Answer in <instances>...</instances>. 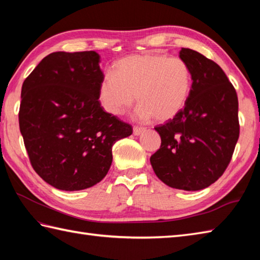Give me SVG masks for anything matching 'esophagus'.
Returning <instances> with one entry per match:
<instances>
[{
  "label": "esophagus",
  "instance_id": "obj_1",
  "mask_svg": "<svg viewBox=\"0 0 260 260\" xmlns=\"http://www.w3.org/2000/svg\"><path fill=\"white\" fill-rule=\"evenodd\" d=\"M145 131V128L144 127H139V126H134V128H133V133H134V135H136V136H139V135H141L143 132Z\"/></svg>",
  "mask_w": 260,
  "mask_h": 260
}]
</instances>
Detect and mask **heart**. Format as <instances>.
<instances>
[{
  "mask_svg": "<svg viewBox=\"0 0 260 260\" xmlns=\"http://www.w3.org/2000/svg\"><path fill=\"white\" fill-rule=\"evenodd\" d=\"M192 89V73L184 60L159 53L132 54L113 66L98 87L105 112L119 116L135 102L143 119L172 120L185 107Z\"/></svg>",
  "mask_w": 260,
  "mask_h": 260,
  "instance_id": "obj_1",
  "label": "heart"
}]
</instances>
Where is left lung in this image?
Listing matches in <instances>:
<instances>
[{
    "label": "left lung",
    "instance_id": "obj_1",
    "mask_svg": "<svg viewBox=\"0 0 260 260\" xmlns=\"http://www.w3.org/2000/svg\"><path fill=\"white\" fill-rule=\"evenodd\" d=\"M179 56L191 69V93L175 118L155 127L162 143L150 161L163 183L198 191L214 183L233 157L239 139L238 97L212 60L187 48Z\"/></svg>",
    "mask_w": 260,
    "mask_h": 260
}]
</instances>
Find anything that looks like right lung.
<instances>
[{
    "mask_svg": "<svg viewBox=\"0 0 260 260\" xmlns=\"http://www.w3.org/2000/svg\"><path fill=\"white\" fill-rule=\"evenodd\" d=\"M99 61L95 51L53 52L22 85L19 124L27 155L39 176L59 190L101 182L112 165L113 145L133 133L99 104Z\"/></svg>",
    "mask_w": 260,
    "mask_h": 260,
    "instance_id": "obj_1",
    "label": "right lung"
}]
</instances>
